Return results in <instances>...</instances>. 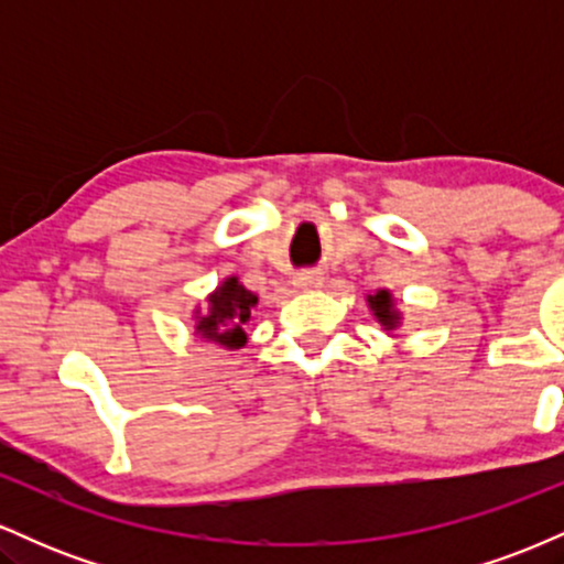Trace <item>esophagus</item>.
I'll return each instance as SVG.
<instances>
[{
	"instance_id": "1",
	"label": "esophagus",
	"mask_w": 564,
	"mask_h": 564,
	"mask_svg": "<svg viewBox=\"0 0 564 564\" xmlns=\"http://www.w3.org/2000/svg\"><path fill=\"white\" fill-rule=\"evenodd\" d=\"M323 283V275L318 270H300V273L294 275V286L296 289H318Z\"/></svg>"
}]
</instances>
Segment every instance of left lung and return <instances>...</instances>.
<instances>
[{
  "mask_svg": "<svg viewBox=\"0 0 564 564\" xmlns=\"http://www.w3.org/2000/svg\"><path fill=\"white\" fill-rule=\"evenodd\" d=\"M368 302H371L373 315H377V318H379L381 323H384L387 328H392L394 323H398V315H394V310H392L390 291H379V294H373Z\"/></svg>",
  "mask_w": 564,
  "mask_h": 564,
  "instance_id": "obj_1",
  "label": "left lung"
}]
</instances>
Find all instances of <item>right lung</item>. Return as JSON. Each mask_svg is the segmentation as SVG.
<instances>
[{"label":"right lung","instance_id":"obj_1","mask_svg":"<svg viewBox=\"0 0 564 564\" xmlns=\"http://www.w3.org/2000/svg\"><path fill=\"white\" fill-rule=\"evenodd\" d=\"M254 304L257 296L251 294V291H246L236 278H228V281L209 296V313H206L204 318H198L196 332L204 336V339H212L217 341V345H225L230 349L243 347V323L249 321Z\"/></svg>","mask_w":564,"mask_h":564}]
</instances>
